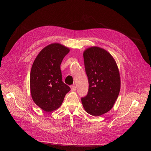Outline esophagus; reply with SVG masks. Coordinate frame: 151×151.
<instances>
[{"label": "esophagus", "instance_id": "obj_1", "mask_svg": "<svg viewBox=\"0 0 151 151\" xmlns=\"http://www.w3.org/2000/svg\"><path fill=\"white\" fill-rule=\"evenodd\" d=\"M70 88H71V91H76V86H74V85H72V86H70Z\"/></svg>", "mask_w": 151, "mask_h": 151}]
</instances>
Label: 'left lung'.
<instances>
[{
    "instance_id": "left-lung-1",
    "label": "left lung",
    "mask_w": 151,
    "mask_h": 151,
    "mask_svg": "<svg viewBox=\"0 0 151 151\" xmlns=\"http://www.w3.org/2000/svg\"><path fill=\"white\" fill-rule=\"evenodd\" d=\"M89 90L81 98L86 111L94 116L104 114L111 109L121 89V78L117 63L109 52L97 46L83 53Z\"/></svg>"
}]
</instances>
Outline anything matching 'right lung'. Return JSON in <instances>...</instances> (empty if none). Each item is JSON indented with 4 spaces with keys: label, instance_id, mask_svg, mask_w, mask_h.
Masks as SVG:
<instances>
[{
    "label": "right lung",
    "instance_id": "right-lung-1",
    "mask_svg": "<svg viewBox=\"0 0 151 151\" xmlns=\"http://www.w3.org/2000/svg\"><path fill=\"white\" fill-rule=\"evenodd\" d=\"M68 47L60 43L45 47L35 58L30 75V88L35 104L46 112L60 106L68 86L62 80L61 62L69 52Z\"/></svg>",
    "mask_w": 151,
    "mask_h": 151
}]
</instances>
